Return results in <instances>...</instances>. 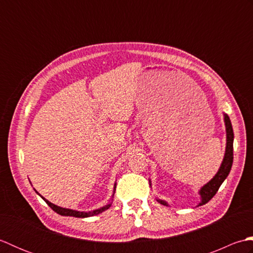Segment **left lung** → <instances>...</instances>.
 Returning a JSON list of instances; mask_svg holds the SVG:
<instances>
[{
	"instance_id": "8db88e82",
	"label": "left lung",
	"mask_w": 253,
	"mask_h": 253,
	"mask_svg": "<svg viewBox=\"0 0 253 253\" xmlns=\"http://www.w3.org/2000/svg\"><path fill=\"white\" fill-rule=\"evenodd\" d=\"M224 123H225V127H226V148H225V154H224L223 162H222L221 166H219V169L217 170V173L215 174V176H214L209 182H207L206 185L202 186L201 189L199 190V195H200L201 200H200V202H199L198 207L208 203L214 196H215V193L217 192L218 188L221 187L223 181L226 179V177L228 176L230 169H232L233 159H234V154H233L234 131H233L232 123H230V120H229L227 114H224ZM157 201L161 204H163V206L169 207V203L164 200L157 199Z\"/></svg>"
}]
</instances>
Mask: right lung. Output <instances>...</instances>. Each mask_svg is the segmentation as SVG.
<instances>
[{
  "label": "right lung",
  "instance_id": "right-lung-1",
  "mask_svg": "<svg viewBox=\"0 0 253 253\" xmlns=\"http://www.w3.org/2000/svg\"><path fill=\"white\" fill-rule=\"evenodd\" d=\"M115 188H116V184L114 185V191H113V195H112V198H111V202L107 203L106 206L102 207L100 209H96V210H93V211H89V212H80V211H76V210H72V209H66V208H62V207H58V206H55V204H53L52 202H50L49 200H46L45 198L42 197L40 193H37L39 195L43 200L47 203V206H49L53 211H55L57 214H60V215H63V216H74V217H89V216H94V215H98V214L104 212L105 210L109 209L111 207L112 204V201H113V197H114V193H115Z\"/></svg>",
  "mask_w": 253,
  "mask_h": 253
}]
</instances>
